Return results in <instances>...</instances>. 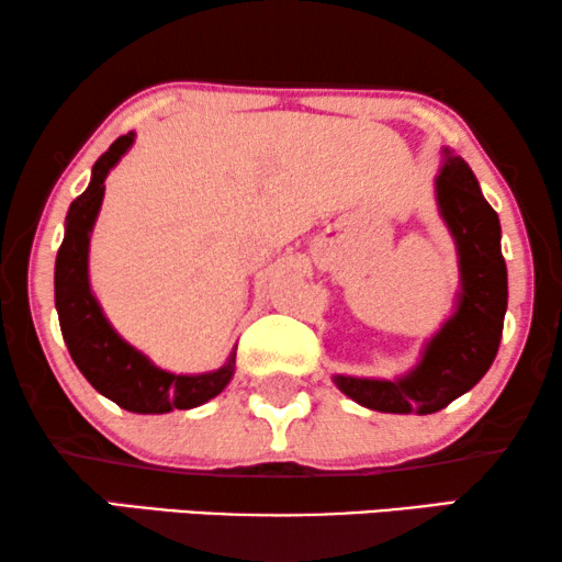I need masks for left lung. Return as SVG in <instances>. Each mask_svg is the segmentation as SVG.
<instances>
[{
	"mask_svg": "<svg viewBox=\"0 0 562 562\" xmlns=\"http://www.w3.org/2000/svg\"><path fill=\"white\" fill-rule=\"evenodd\" d=\"M435 179L437 206L458 248L460 294L452 317L425 345L422 360L396 381L335 375L337 389L373 412L435 414L463 396L494 363L502 342L506 263L498 214L460 156L445 148Z\"/></svg>",
	"mask_w": 562,
	"mask_h": 562,
	"instance_id": "obj_1",
	"label": "left lung"
}]
</instances>
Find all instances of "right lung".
Returning <instances> with one entry per match:
<instances>
[{
    "instance_id": "right-lung-1",
    "label": "right lung",
    "mask_w": 562,
    "mask_h": 562,
    "mask_svg": "<svg viewBox=\"0 0 562 562\" xmlns=\"http://www.w3.org/2000/svg\"><path fill=\"white\" fill-rule=\"evenodd\" d=\"M135 143V133L117 137L91 168V181L66 214V235L56 256V310L74 363L99 394L135 414L194 409L227 386L235 352L217 371L176 375L153 366L140 350L114 333L89 286V240L104 199L106 173Z\"/></svg>"
}]
</instances>
